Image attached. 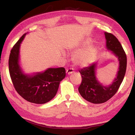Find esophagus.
Segmentation results:
<instances>
[{
  "instance_id": "esophagus-1",
  "label": "esophagus",
  "mask_w": 135,
  "mask_h": 135,
  "mask_svg": "<svg viewBox=\"0 0 135 135\" xmlns=\"http://www.w3.org/2000/svg\"><path fill=\"white\" fill-rule=\"evenodd\" d=\"M73 72H74V71H73V69H72V68H69V69H67V71H66V73L68 75L73 74Z\"/></svg>"
}]
</instances>
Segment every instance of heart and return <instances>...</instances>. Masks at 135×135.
Masks as SVG:
<instances>
[{"instance_id": "b5f03b06", "label": "heart", "mask_w": 135, "mask_h": 135, "mask_svg": "<svg viewBox=\"0 0 135 135\" xmlns=\"http://www.w3.org/2000/svg\"><path fill=\"white\" fill-rule=\"evenodd\" d=\"M92 40L90 38H86L80 43L79 45L74 49L73 52L77 49H80L89 45L92 43ZM97 54V47L94 45H89L84 47L80 51L75 52L73 55L72 60L74 65L78 66L79 67H86L92 63L95 58ZM64 55L65 54L62 52Z\"/></svg>"}]
</instances>
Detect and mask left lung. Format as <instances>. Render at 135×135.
Returning a JSON list of instances; mask_svg holds the SVG:
<instances>
[{
	"label": "left lung",
	"mask_w": 135,
	"mask_h": 135,
	"mask_svg": "<svg viewBox=\"0 0 135 135\" xmlns=\"http://www.w3.org/2000/svg\"><path fill=\"white\" fill-rule=\"evenodd\" d=\"M106 47L117 58L119 62L116 77L109 85L100 83L97 77V63L79 71L82 77L79 88L80 94L84 99L93 104H102L107 102L115 94L125 76L127 67V57L118 40L111 33H104Z\"/></svg>",
	"instance_id": "obj_1"
}]
</instances>
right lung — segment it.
<instances>
[{
    "mask_svg": "<svg viewBox=\"0 0 135 135\" xmlns=\"http://www.w3.org/2000/svg\"><path fill=\"white\" fill-rule=\"evenodd\" d=\"M27 34L22 35L11 51L9 74L13 86L20 96L31 103L43 104L55 97L59 83L65 77V70L64 67L49 68L42 72L25 73L20 65V50Z\"/></svg>",
    "mask_w": 135,
    "mask_h": 135,
    "instance_id": "obj_1",
    "label": "right lung"
}]
</instances>
